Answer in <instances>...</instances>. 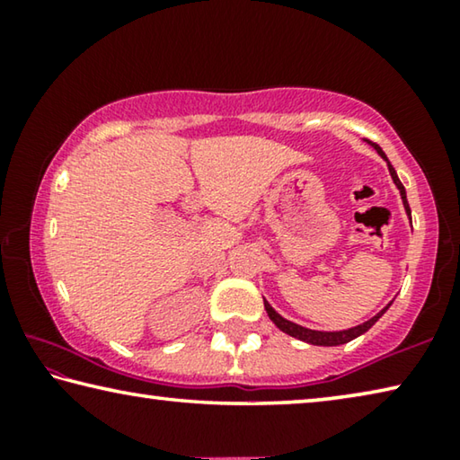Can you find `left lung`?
I'll return each instance as SVG.
<instances>
[{
  "label": "left lung",
  "mask_w": 460,
  "mask_h": 460,
  "mask_svg": "<svg viewBox=\"0 0 460 460\" xmlns=\"http://www.w3.org/2000/svg\"><path fill=\"white\" fill-rule=\"evenodd\" d=\"M373 146H376V150H377V154L381 155V158H384V160L387 162L389 174H392L395 186H398V190H400V194H402V200H403V207H406V213L410 215V205H408V199H406V189H403V184L400 182L398 174H395V168H394L392 164H389V160L385 158L384 150H381V147H379L377 144H373ZM263 306H266V313H268V316L271 318V321H274V324L278 326L279 331H284L286 334H290V337H296V339H300V341H305V342H310V345H321V347H337V345H345V342L357 339V337H359V334L367 332V331L371 329V326L379 321L381 314H384L385 310L389 308V305H387L384 310H381L379 314H376L373 318H369L367 323H363V324H359V326H353V329H349V331L323 332V331H310V329H305V326H298V324H294V323H290V321H286V318L279 316V314L276 313V310L268 305L266 300H263Z\"/></svg>",
  "instance_id": "1"
}]
</instances>
